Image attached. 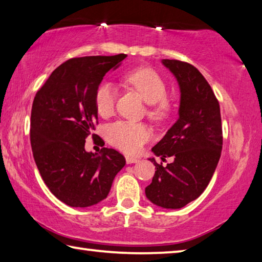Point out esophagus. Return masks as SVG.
I'll use <instances>...</instances> for the list:
<instances>
[{
  "label": "esophagus",
  "instance_id": "esophagus-1",
  "mask_svg": "<svg viewBox=\"0 0 262 262\" xmlns=\"http://www.w3.org/2000/svg\"><path fill=\"white\" fill-rule=\"evenodd\" d=\"M139 158H135V157H132V156H126V163L127 164H135V163H139Z\"/></svg>",
  "mask_w": 262,
  "mask_h": 262
}]
</instances>
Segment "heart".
Masks as SVG:
<instances>
[{
	"label": "heart",
	"mask_w": 262,
	"mask_h": 262,
	"mask_svg": "<svg viewBox=\"0 0 262 262\" xmlns=\"http://www.w3.org/2000/svg\"><path fill=\"white\" fill-rule=\"evenodd\" d=\"M126 82L132 85L149 104L147 115L159 120L168 112L167 85L164 79L151 69H137L126 75ZM118 92L111 82L103 81L95 92V105L103 117L110 116L115 110ZM107 139L111 144L126 154H137L150 139V130L142 123L117 121L107 127Z\"/></svg>",
	"instance_id": "obj_1"
}]
</instances>
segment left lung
Listing matches in <instances>:
<instances>
[{"label":"left lung","mask_w":262,"mask_h":262,"mask_svg":"<svg viewBox=\"0 0 262 262\" xmlns=\"http://www.w3.org/2000/svg\"><path fill=\"white\" fill-rule=\"evenodd\" d=\"M161 63L179 83V119L152 152L174 160L164 167L149 158L157 170L145 196L161 208L178 210L201 196L215 172L222 150L220 105L194 66L175 59Z\"/></svg>","instance_id":"left-lung-1"}]
</instances>
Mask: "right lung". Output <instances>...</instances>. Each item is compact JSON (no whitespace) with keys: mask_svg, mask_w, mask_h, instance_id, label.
<instances>
[{"mask_svg":"<svg viewBox=\"0 0 262 262\" xmlns=\"http://www.w3.org/2000/svg\"><path fill=\"white\" fill-rule=\"evenodd\" d=\"M126 57L119 54L66 60L50 74L33 101V157L51 193L71 207H89L104 201L126 165L125 157L115 149L103 147L99 154L84 149L98 119L97 85Z\"/></svg>","mask_w":262,"mask_h":262,"instance_id":"1","label":"right lung"}]
</instances>
